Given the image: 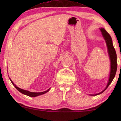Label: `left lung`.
<instances>
[{
	"label": "left lung",
	"mask_w": 121,
	"mask_h": 121,
	"mask_svg": "<svg viewBox=\"0 0 121 121\" xmlns=\"http://www.w3.org/2000/svg\"><path fill=\"white\" fill-rule=\"evenodd\" d=\"M100 30H101L102 36H103L104 38L106 41V44H107V46L108 48V54L109 55L110 60V72L109 81H108L107 86H106L105 89L100 93L96 94V95H99V94H101L102 92H104L107 89V87L109 86V85L110 84V83H112V80H113L116 74V70H117V56H116L115 50L113 45H112L111 37H110V35L108 34V32L106 31V30L104 29V28H101L100 29Z\"/></svg>",
	"instance_id": "left-lung-1"
}]
</instances>
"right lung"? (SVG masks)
I'll return each instance as SVG.
<instances>
[{
  "label": "right lung",
  "instance_id": "add662e5",
  "mask_svg": "<svg viewBox=\"0 0 121 121\" xmlns=\"http://www.w3.org/2000/svg\"><path fill=\"white\" fill-rule=\"evenodd\" d=\"M10 80H11L12 83L13 84V85H14V86H15V87L18 90V91H19V92H21V93H22V94H23V95H26L29 96V97H37V96L43 95V94L46 93V92H48L49 91V90H50V89H49L48 90H46V91H45L42 92H29V91H26V90H22L21 89H20L19 87H17L15 84H14L13 83V82L12 81V80H11V79H10Z\"/></svg>",
  "mask_w": 121,
  "mask_h": 121
}]
</instances>
